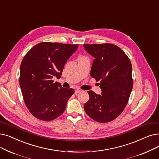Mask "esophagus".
Wrapping results in <instances>:
<instances>
[{
  "instance_id": "34e87169",
  "label": "esophagus",
  "mask_w": 159,
  "mask_h": 159,
  "mask_svg": "<svg viewBox=\"0 0 159 159\" xmlns=\"http://www.w3.org/2000/svg\"><path fill=\"white\" fill-rule=\"evenodd\" d=\"M81 92V90H80V89H76L75 90V93H79V92Z\"/></svg>"
}]
</instances>
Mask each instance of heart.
Returning <instances> with one entry per match:
<instances>
[{
	"instance_id": "heart-1",
	"label": "heart",
	"mask_w": 159,
	"mask_h": 159,
	"mask_svg": "<svg viewBox=\"0 0 159 159\" xmlns=\"http://www.w3.org/2000/svg\"><path fill=\"white\" fill-rule=\"evenodd\" d=\"M80 58H82V57H80Z\"/></svg>"
}]
</instances>
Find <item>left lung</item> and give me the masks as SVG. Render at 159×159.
Returning <instances> with one entry per match:
<instances>
[{
  "label": "left lung",
  "instance_id": "left-lung-1",
  "mask_svg": "<svg viewBox=\"0 0 159 159\" xmlns=\"http://www.w3.org/2000/svg\"><path fill=\"white\" fill-rule=\"evenodd\" d=\"M95 58L91 76L100 80L101 95L88 91L89 99L84 105L86 114L100 123L111 121L126 107L132 91V65L120 47L113 44L83 45Z\"/></svg>",
  "mask_w": 159,
  "mask_h": 159
}]
</instances>
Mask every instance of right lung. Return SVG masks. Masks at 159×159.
<instances>
[{
    "label": "right lung",
    "mask_w": 159,
    "mask_h": 159,
    "mask_svg": "<svg viewBox=\"0 0 159 159\" xmlns=\"http://www.w3.org/2000/svg\"><path fill=\"white\" fill-rule=\"evenodd\" d=\"M78 45L42 42L33 47L20 66L19 84L25 105L36 118L51 121L64 112L75 91L52 79L60 78Z\"/></svg>",
    "instance_id": "right-lung-1"
}]
</instances>
